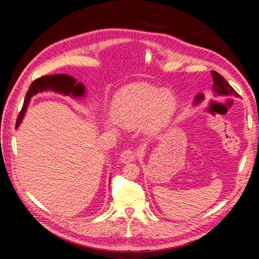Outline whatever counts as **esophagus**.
<instances>
[{
	"label": "esophagus",
	"instance_id": "esophagus-1",
	"mask_svg": "<svg viewBox=\"0 0 259 259\" xmlns=\"http://www.w3.org/2000/svg\"><path fill=\"white\" fill-rule=\"evenodd\" d=\"M136 158V152L133 150V149H126V150L122 151L121 155H120V161L122 163H128L134 161Z\"/></svg>",
	"mask_w": 259,
	"mask_h": 259
}]
</instances>
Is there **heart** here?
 Wrapping results in <instances>:
<instances>
[{
    "mask_svg": "<svg viewBox=\"0 0 259 259\" xmlns=\"http://www.w3.org/2000/svg\"><path fill=\"white\" fill-rule=\"evenodd\" d=\"M176 99L168 91L147 84H130L117 91L111 100L113 120L124 126H135L144 121L150 133L161 131L168 123Z\"/></svg>",
    "mask_w": 259,
    "mask_h": 259,
    "instance_id": "heart-1",
    "label": "heart"
}]
</instances>
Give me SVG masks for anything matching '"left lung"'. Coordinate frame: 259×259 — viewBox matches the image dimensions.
I'll list each match as a JSON object with an SVG mask.
<instances>
[{"mask_svg":"<svg viewBox=\"0 0 259 259\" xmlns=\"http://www.w3.org/2000/svg\"><path fill=\"white\" fill-rule=\"evenodd\" d=\"M210 74H211V77H213V81H214V85H213L214 96L239 97V94L231 88V85L227 82L221 74L216 71H210ZM202 100H204V94L200 93L194 97L193 104L199 105Z\"/></svg>","mask_w":259,"mask_h":259,"instance_id":"8db88e82","label":"left lung"}]
</instances>
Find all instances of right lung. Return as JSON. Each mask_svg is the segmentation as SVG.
<instances>
[{
    "instance_id": "add662e5",
    "label": "right lung",
    "mask_w": 259,
    "mask_h": 259,
    "mask_svg": "<svg viewBox=\"0 0 259 259\" xmlns=\"http://www.w3.org/2000/svg\"><path fill=\"white\" fill-rule=\"evenodd\" d=\"M48 91L56 92L58 94H62V95L66 96H71L73 98H82L85 96L86 93L84 84H82L81 82H76L74 77L68 74H53L38 77V79L33 81L32 84L30 85L29 91L26 94L22 109L17 119L16 127L19 126L23 116H25L31 98L38 93Z\"/></svg>"
}]
</instances>
